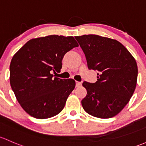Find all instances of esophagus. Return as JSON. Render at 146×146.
I'll use <instances>...</instances> for the list:
<instances>
[{
	"label": "esophagus",
	"mask_w": 146,
	"mask_h": 146,
	"mask_svg": "<svg viewBox=\"0 0 146 146\" xmlns=\"http://www.w3.org/2000/svg\"><path fill=\"white\" fill-rule=\"evenodd\" d=\"M81 85H82V82H76V87H79Z\"/></svg>",
	"instance_id": "34e87169"
}]
</instances>
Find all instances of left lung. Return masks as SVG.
<instances>
[{
	"label": "left lung",
	"instance_id": "left-lung-1",
	"mask_svg": "<svg viewBox=\"0 0 146 146\" xmlns=\"http://www.w3.org/2000/svg\"><path fill=\"white\" fill-rule=\"evenodd\" d=\"M83 50L89 70H97V82H84L86 96L84 110L96 117L108 119L119 113L136 86L138 67L134 58L120 42L89 34L75 37Z\"/></svg>",
	"mask_w": 146,
	"mask_h": 146
}]
</instances>
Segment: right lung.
I'll return each mask as SVG.
<instances>
[{
	"label": "right lung",
	"mask_w": 146,
	"mask_h": 146,
	"mask_svg": "<svg viewBox=\"0 0 146 146\" xmlns=\"http://www.w3.org/2000/svg\"><path fill=\"white\" fill-rule=\"evenodd\" d=\"M72 36L50 35L27 42L12 58L10 82L24 110L36 119L59 114L75 87L72 79L53 77L66 52L78 47Z\"/></svg>",
	"instance_id": "1"
}]
</instances>
